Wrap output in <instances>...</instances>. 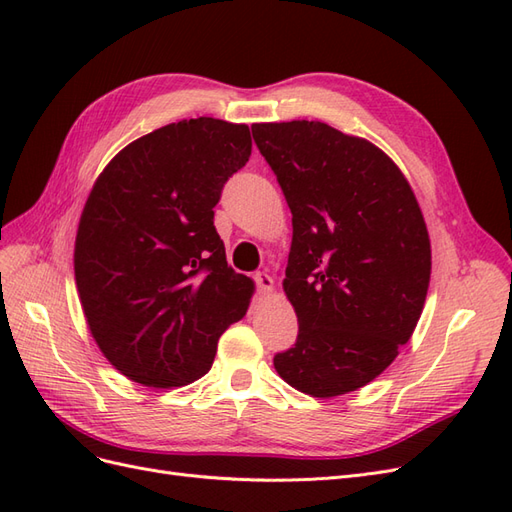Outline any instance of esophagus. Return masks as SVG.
I'll use <instances>...</instances> for the list:
<instances>
[{
	"instance_id": "1",
	"label": "esophagus",
	"mask_w": 512,
	"mask_h": 512,
	"mask_svg": "<svg viewBox=\"0 0 512 512\" xmlns=\"http://www.w3.org/2000/svg\"><path fill=\"white\" fill-rule=\"evenodd\" d=\"M256 286H258V292L260 294H269V292H273V288H275V282H273V277L271 275H267V273H256Z\"/></svg>"
}]
</instances>
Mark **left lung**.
<instances>
[{"mask_svg": "<svg viewBox=\"0 0 512 512\" xmlns=\"http://www.w3.org/2000/svg\"><path fill=\"white\" fill-rule=\"evenodd\" d=\"M252 134L292 213L282 286L299 337L275 354V371L305 395H346L397 359L423 314V211L399 166L367 138L305 119L254 123Z\"/></svg>", "mask_w": 512, "mask_h": 512, "instance_id": "obj_1", "label": "left lung"}]
</instances>
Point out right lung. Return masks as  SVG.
<instances>
[{
    "instance_id": "1",
    "label": "right lung",
    "mask_w": 512,
    "mask_h": 512,
    "mask_svg": "<svg viewBox=\"0 0 512 512\" xmlns=\"http://www.w3.org/2000/svg\"><path fill=\"white\" fill-rule=\"evenodd\" d=\"M245 123H168L123 147L91 188L74 241L91 337L123 376L173 389L203 378L254 282L232 271L213 226L224 183L245 166Z\"/></svg>"
}]
</instances>
